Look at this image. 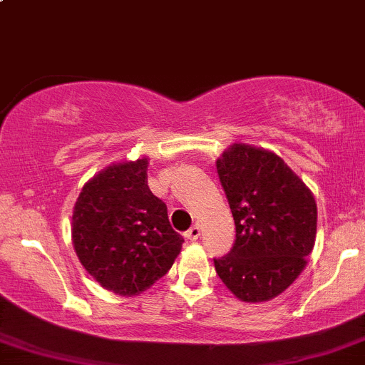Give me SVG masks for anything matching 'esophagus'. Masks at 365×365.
Listing matches in <instances>:
<instances>
[{
	"label": "esophagus",
	"instance_id": "obj_1",
	"mask_svg": "<svg viewBox=\"0 0 365 365\" xmlns=\"http://www.w3.org/2000/svg\"><path fill=\"white\" fill-rule=\"evenodd\" d=\"M198 237H200V228H198L197 225H193L190 230L186 231V238H190L191 242L198 240Z\"/></svg>",
	"mask_w": 365,
	"mask_h": 365
}]
</instances>
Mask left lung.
Masks as SVG:
<instances>
[{
	"instance_id": "left-lung-1",
	"label": "left lung",
	"mask_w": 365,
	"mask_h": 365,
	"mask_svg": "<svg viewBox=\"0 0 365 365\" xmlns=\"http://www.w3.org/2000/svg\"><path fill=\"white\" fill-rule=\"evenodd\" d=\"M235 221V244L214 257L238 299H273L307 266L317 235L312 191L275 153L233 144L215 163Z\"/></svg>"
}]
</instances>
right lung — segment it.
Listing matches in <instances>:
<instances>
[{
    "label": "right lung",
    "instance_id": "right-lung-1",
    "mask_svg": "<svg viewBox=\"0 0 365 365\" xmlns=\"http://www.w3.org/2000/svg\"><path fill=\"white\" fill-rule=\"evenodd\" d=\"M148 158L111 165L81 190L73 244L85 269L108 291L135 296L174 264L184 238L146 182Z\"/></svg>",
    "mask_w": 365,
    "mask_h": 365
}]
</instances>
